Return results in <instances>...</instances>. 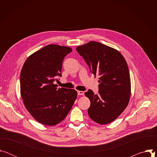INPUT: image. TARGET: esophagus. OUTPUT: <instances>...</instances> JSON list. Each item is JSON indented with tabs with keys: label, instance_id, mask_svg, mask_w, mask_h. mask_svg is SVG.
<instances>
[{
	"label": "esophagus",
	"instance_id": "1",
	"mask_svg": "<svg viewBox=\"0 0 157 157\" xmlns=\"http://www.w3.org/2000/svg\"><path fill=\"white\" fill-rule=\"evenodd\" d=\"M78 95H81V96H83L84 94V91H78Z\"/></svg>",
	"mask_w": 157,
	"mask_h": 157
}]
</instances>
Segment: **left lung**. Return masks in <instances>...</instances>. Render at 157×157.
Segmentation results:
<instances>
[{"label":"left lung","instance_id":"obj_1","mask_svg":"<svg viewBox=\"0 0 157 157\" xmlns=\"http://www.w3.org/2000/svg\"><path fill=\"white\" fill-rule=\"evenodd\" d=\"M76 50L94 76H99V94H94L91 89L84 93L91 102L89 116L99 124H109L121 115L130 100L131 83L127 62L118 50L97 41H89Z\"/></svg>","mask_w":157,"mask_h":157}]
</instances>
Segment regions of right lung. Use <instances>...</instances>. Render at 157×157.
Returning <instances> with one entry per match:
<instances>
[{"label":"right lung","instance_id":"obj_1","mask_svg":"<svg viewBox=\"0 0 157 157\" xmlns=\"http://www.w3.org/2000/svg\"><path fill=\"white\" fill-rule=\"evenodd\" d=\"M72 48L51 44L26 59L20 73V94L25 108L38 122L53 126L68 115L77 98L75 89L58 88L64 58Z\"/></svg>","mask_w":157,"mask_h":157}]
</instances>
